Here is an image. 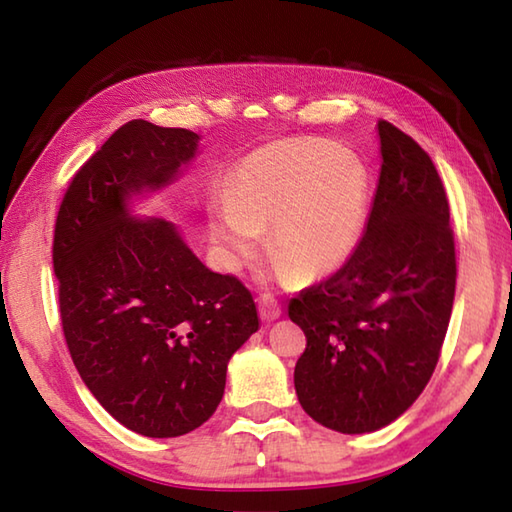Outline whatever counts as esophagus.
<instances>
[{
	"label": "esophagus",
	"mask_w": 512,
	"mask_h": 512,
	"mask_svg": "<svg viewBox=\"0 0 512 512\" xmlns=\"http://www.w3.org/2000/svg\"><path fill=\"white\" fill-rule=\"evenodd\" d=\"M257 307H259V316H262L264 323H273V320H277L282 314V307L277 305V300H273L271 296L259 298Z\"/></svg>",
	"instance_id": "esophagus-1"
}]
</instances>
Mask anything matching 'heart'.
<instances>
[{
	"label": "heart",
	"mask_w": 512,
	"mask_h": 512,
	"mask_svg": "<svg viewBox=\"0 0 512 512\" xmlns=\"http://www.w3.org/2000/svg\"><path fill=\"white\" fill-rule=\"evenodd\" d=\"M230 198L210 207V237L228 266H241L271 228V250L316 280L339 271L359 248L368 223L372 176L359 155L327 140H280L248 153L230 178Z\"/></svg>",
	"instance_id": "obj_1"
}]
</instances>
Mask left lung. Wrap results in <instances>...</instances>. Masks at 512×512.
<instances>
[{
    "mask_svg": "<svg viewBox=\"0 0 512 512\" xmlns=\"http://www.w3.org/2000/svg\"><path fill=\"white\" fill-rule=\"evenodd\" d=\"M379 183L354 255L289 302L307 336L293 384L307 415L377 431L409 409L443 348L456 291L449 203L420 144L381 119Z\"/></svg>",
    "mask_w": 512,
    "mask_h": 512,
    "instance_id": "8db88e82",
    "label": "left lung"
}]
</instances>
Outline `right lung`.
Listing matches in <instances>:
<instances>
[{"mask_svg": "<svg viewBox=\"0 0 512 512\" xmlns=\"http://www.w3.org/2000/svg\"><path fill=\"white\" fill-rule=\"evenodd\" d=\"M201 135L133 119L76 171L54 271L69 354L126 429L176 438L212 418L228 361L259 329L237 277L207 268L176 223L135 205L183 176Z\"/></svg>", "mask_w": 512, "mask_h": 512, "instance_id": "add662e5", "label": "right lung"}]
</instances>
